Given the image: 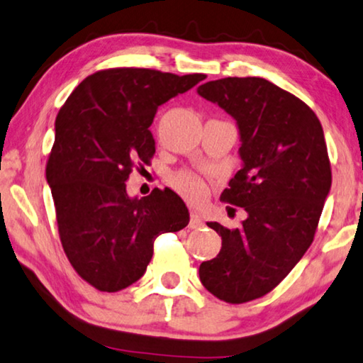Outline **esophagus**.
Segmentation results:
<instances>
[{"label": "esophagus", "mask_w": 363, "mask_h": 363, "mask_svg": "<svg viewBox=\"0 0 363 363\" xmlns=\"http://www.w3.org/2000/svg\"><path fill=\"white\" fill-rule=\"evenodd\" d=\"M204 225L203 217L196 213H191V219H189V228H201Z\"/></svg>", "instance_id": "1"}]
</instances>
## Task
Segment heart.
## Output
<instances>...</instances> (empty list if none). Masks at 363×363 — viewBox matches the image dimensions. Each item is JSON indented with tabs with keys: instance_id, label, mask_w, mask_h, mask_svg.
I'll use <instances>...</instances> for the list:
<instances>
[{
	"instance_id": "heart-1",
	"label": "heart",
	"mask_w": 363,
	"mask_h": 363,
	"mask_svg": "<svg viewBox=\"0 0 363 363\" xmlns=\"http://www.w3.org/2000/svg\"><path fill=\"white\" fill-rule=\"evenodd\" d=\"M175 186L178 188V191H182L186 198L194 201V203L203 201L206 194H208L206 183L198 175L188 174V172H183V174L175 177Z\"/></svg>"
}]
</instances>
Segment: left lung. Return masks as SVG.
Instances as JSON below:
<instances>
[{
  "mask_svg": "<svg viewBox=\"0 0 363 363\" xmlns=\"http://www.w3.org/2000/svg\"><path fill=\"white\" fill-rule=\"evenodd\" d=\"M235 120L242 159L220 194L247 211L238 228L217 222L219 255L199 266L208 291L228 303L271 292L313 242L331 189L325 135L313 110L263 77H224L198 87Z\"/></svg>",
  "mask_w": 363,
  "mask_h": 363,
  "instance_id": "obj_1",
  "label": "left lung"
}]
</instances>
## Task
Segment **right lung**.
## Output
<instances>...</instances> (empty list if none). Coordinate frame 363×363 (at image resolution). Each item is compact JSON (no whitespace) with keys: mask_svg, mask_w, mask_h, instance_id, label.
I'll use <instances>...</instances> for the list:
<instances>
[{"mask_svg":"<svg viewBox=\"0 0 363 363\" xmlns=\"http://www.w3.org/2000/svg\"><path fill=\"white\" fill-rule=\"evenodd\" d=\"M203 79L144 68L99 71L72 91L55 120L47 182L61 245L77 274L99 291L139 281L155 237L188 225L186 204L170 188L139 199L125 182L155 152L149 126L157 108Z\"/></svg>","mask_w":363,"mask_h":363,"instance_id":"1","label":"right lung"}]
</instances>
